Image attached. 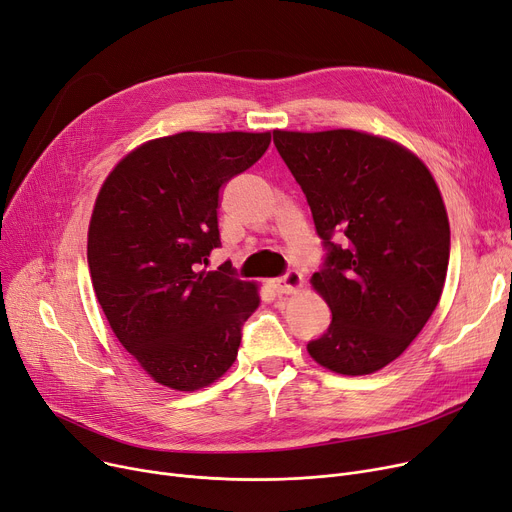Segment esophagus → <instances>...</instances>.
<instances>
[{
  "label": "esophagus",
  "mask_w": 512,
  "mask_h": 512,
  "mask_svg": "<svg viewBox=\"0 0 512 512\" xmlns=\"http://www.w3.org/2000/svg\"><path fill=\"white\" fill-rule=\"evenodd\" d=\"M271 285H273V289L277 291L279 296H283V294H296L298 289H302L304 279H302V275L298 271H289L285 277L271 281Z\"/></svg>",
  "instance_id": "obj_1"
}]
</instances>
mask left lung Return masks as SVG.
I'll list each match as a JSON object with an SVG mask.
<instances>
[{"mask_svg": "<svg viewBox=\"0 0 512 512\" xmlns=\"http://www.w3.org/2000/svg\"><path fill=\"white\" fill-rule=\"evenodd\" d=\"M273 139L329 248L310 283L333 319L306 350L333 373L371 375L412 344L442 298L450 223L440 187L394 139L354 129H275Z\"/></svg>", "mask_w": 512, "mask_h": 512, "instance_id": "obj_1", "label": "left lung"}]
</instances>
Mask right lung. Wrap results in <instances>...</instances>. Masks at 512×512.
Returning <instances> with one entry per match:
<instances>
[{
  "mask_svg": "<svg viewBox=\"0 0 512 512\" xmlns=\"http://www.w3.org/2000/svg\"><path fill=\"white\" fill-rule=\"evenodd\" d=\"M269 143L271 131L150 139L97 193L87 231L95 298L118 342L164 387L196 392L221 379L260 306L258 283L235 279L229 262L202 264L221 246V189Z\"/></svg>",
  "mask_w": 512,
  "mask_h": 512,
  "instance_id": "right-lung-1",
  "label": "right lung"
}]
</instances>
